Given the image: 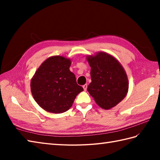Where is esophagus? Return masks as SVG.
<instances>
[{
	"label": "esophagus",
	"mask_w": 160,
	"mask_h": 160,
	"mask_svg": "<svg viewBox=\"0 0 160 160\" xmlns=\"http://www.w3.org/2000/svg\"><path fill=\"white\" fill-rule=\"evenodd\" d=\"M82 87H83L84 90V91H86V90H87V84H84V85L82 86Z\"/></svg>",
	"instance_id": "1"
}]
</instances>
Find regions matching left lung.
<instances>
[{
	"instance_id": "left-lung-1",
	"label": "left lung",
	"mask_w": 160,
	"mask_h": 160,
	"mask_svg": "<svg viewBox=\"0 0 160 160\" xmlns=\"http://www.w3.org/2000/svg\"><path fill=\"white\" fill-rule=\"evenodd\" d=\"M91 82L87 91L98 106L109 109L120 102L127 93L128 81L123 67L114 57L104 52L88 56Z\"/></svg>"
}]
</instances>
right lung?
<instances>
[{
	"label": "right lung",
	"instance_id": "obj_1",
	"mask_svg": "<svg viewBox=\"0 0 160 160\" xmlns=\"http://www.w3.org/2000/svg\"><path fill=\"white\" fill-rule=\"evenodd\" d=\"M70 65L69 59L56 56L47 58L36 71L31 81V91L35 101L44 110L64 113L84 90L77 84Z\"/></svg>",
	"mask_w": 160,
	"mask_h": 160
}]
</instances>
